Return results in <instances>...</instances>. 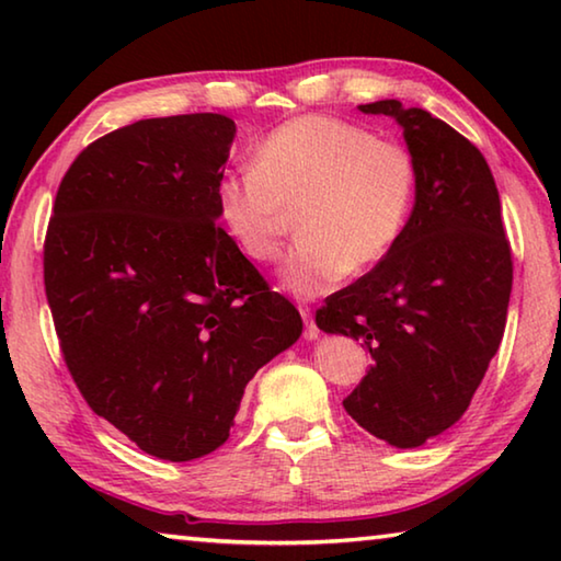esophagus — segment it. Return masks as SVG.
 Returning a JSON list of instances; mask_svg holds the SVG:
<instances>
[{
    "label": "esophagus",
    "mask_w": 561,
    "mask_h": 561,
    "mask_svg": "<svg viewBox=\"0 0 561 561\" xmlns=\"http://www.w3.org/2000/svg\"><path fill=\"white\" fill-rule=\"evenodd\" d=\"M299 311L304 317V339L314 341L319 336V327L314 324V319H311V309L307 307V304H299Z\"/></svg>",
    "instance_id": "esophagus-1"
}]
</instances>
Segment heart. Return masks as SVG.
I'll return each mask as SVG.
<instances>
[{
    "label": "heart",
    "mask_w": 561,
    "mask_h": 561,
    "mask_svg": "<svg viewBox=\"0 0 561 561\" xmlns=\"http://www.w3.org/2000/svg\"><path fill=\"white\" fill-rule=\"evenodd\" d=\"M417 165L398 140L331 116L282 123L257 148L254 165L217 180V215L254 262L284 250L291 210L299 242L279 270L297 297L334 289L346 274L381 262L411 222Z\"/></svg>",
    "instance_id": "b5f03b06"
}]
</instances>
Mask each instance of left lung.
Masks as SVG:
<instances>
[{
  "mask_svg": "<svg viewBox=\"0 0 561 561\" xmlns=\"http://www.w3.org/2000/svg\"><path fill=\"white\" fill-rule=\"evenodd\" d=\"M417 165L411 222L364 277L331 294L317 327L364 344L371 368L344 398L360 428L417 448L468 411L505 334L512 252L488 160L423 108L388 99Z\"/></svg>",
  "mask_w": 561,
  "mask_h": 561,
  "instance_id": "left-lung-1",
  "label": "left lung"
}]
</instances>
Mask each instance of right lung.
Returning a JSON list of instances; mask_svg holds the SVG:
<instances>
[{"label": "right lung", "instance_id": "obj_1", "mask_svg": "<svg viewBox=\"0 0 561 561\" xmlns=\"http://www.w3.org/2000/svg\"><path fill=\"white\" fill-rule=\"evenodd\" d=\"M232 138V118L187 113L93 140L44 240L46 299L81 396L170 462L220 448L244 386L301 334L294 304L217 222Z\"/></svg>", "mask_w": 561, "mask_h": 561}]
</instances>
